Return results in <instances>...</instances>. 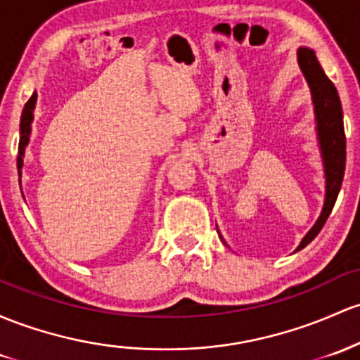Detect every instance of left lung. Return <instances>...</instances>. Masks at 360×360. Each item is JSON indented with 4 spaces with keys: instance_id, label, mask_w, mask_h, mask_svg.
<instances>
[{
    "instance_id": "left-lung-1",
    "label": "left lung",
    "mask_w": 360,
    "mask_h": 360,
    "mask_svg": "<svg viewBox=\"0 0 360 360\" xmlns=\"http://www.w3.org/2000/svg\"><path fill=\"white\" fill-rule=\"evenodd\" d=\"M297 61L311 89V97H313L316 131H318L319 150H321L326 179L325 205H323L321 215L316 220L313 229L302 238L301 244L297 246L299 251L306 248L319 234L331 210H333L338 191L342 188L343 172H345V131H343L340 97H338L335 85L331 84V80L323 71L314 51L307 49V47H299ZM220 239H222V236H220Z\"/></svg>"
}]
</instances>
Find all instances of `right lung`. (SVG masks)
Segmentation results:
<instances>
[{
    "label": "right lung",
    "instance_id": "add662e5",
    "mask_svg": "<svg viewBox=\"0 0 360 360\" xmlns=\"http://www.w3.org/2000/svg\"><path fill=\"white\" fill-rule=\"evenodd\" d=\"M37 102V94H32V97L27 101L25 108L22 110V117H20V143H18V157H17V169L18 176H22V165H23V153L25 147L29 145L30 140V124L34 121V108Z\"/></svg>",
    "mask_w": 360,
    "mask_h": 360
}]
</instances>
